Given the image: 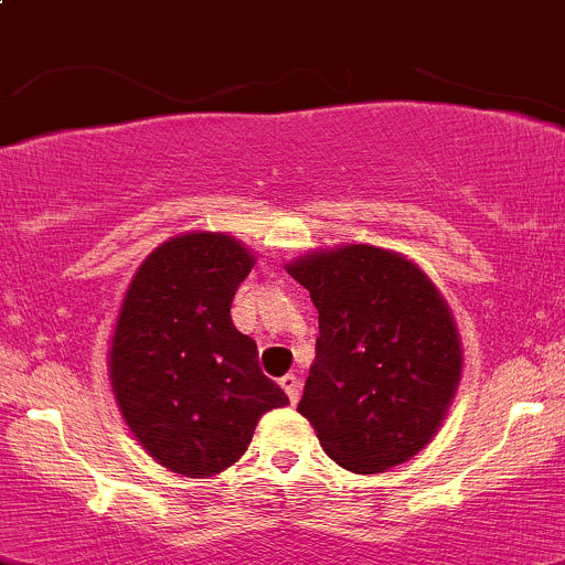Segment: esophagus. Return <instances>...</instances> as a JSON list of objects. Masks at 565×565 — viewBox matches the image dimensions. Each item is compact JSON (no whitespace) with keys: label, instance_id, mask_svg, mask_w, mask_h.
<instances>
[{"label":"esophagus","instance_id":"esophagus-1","mask_svg":"<svg viewBox=\"0 0 565 565\" xmlns=\"http://www.w3.org/2000/svg\"><path fill=\"white\" fill-rule=\"evenodd\" d=\"M280 386L285 388V394H288V399L290 403H299V394H301V381L299 377L294 375V372H288V375H282L280 377Z\"/></svg>","mask_w":565,"mask_h":565}]
</instances>
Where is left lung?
I'll list each match as a JSON object with an SVG mask.
<instances>
[{
    "mask_svg": "<svg viewBox=\"0 0 565 565\" xmlns=\"http://www.w3.org/2000/svg\"><path fill=\"white\" fill-rule=\"evenodd\" d=\"M285 271L318 310L299 413L353 473L408 462L444 424L462 377L449 301L418 264L375 244L299 255Z\"/></svg>",
    "mask_w": 565,
    "mask_h": 565,
    "instance_id": "left-lung-1",
    "label": "left lung"
}]
</instances>
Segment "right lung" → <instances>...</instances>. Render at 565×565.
Segmentation results:
<instances>
[{
	"instance_id": "add662e5",
	"label": "right lung",
	"mask_w": 565,
	"mask_h": 565,
	"mask_svg": "<svg viewBox=\"0 0 565 565\" xmlns=\"http://www.w3.org/2000/svg\"><path fill=\"white\" fill-rule=\"evenodd\" d=\"M253 266L234 236L188 231L143 258L121 299L110 388L143 451L173 473H223L247 451L258 418L288 405L260 372L255 340L231 321Z\"/></svg>"
}]
</instances>
